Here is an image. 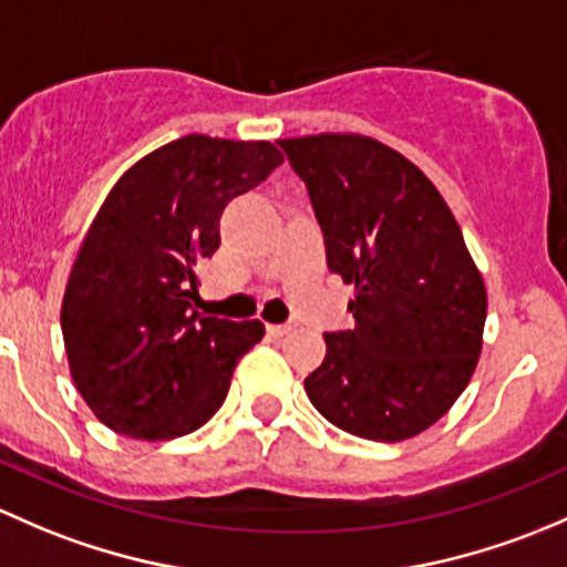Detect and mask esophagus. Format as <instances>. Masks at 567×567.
Listing matches in <instances>:
<instances>
[{
	"label": "esophagus",
	"instance_id": "1",
	"mask_svg": "<svg viewBox=\"0 0 567 567\" xmlns=\"http://www.w3.org/2000/svg\"><path fill=\"white\" fill-rule=\"evenodd\" d=\"M291 330H295V324H267V332H270L272 338H284V336H289Z\"/></svg>",
	"mask_w": 567,
	"mask_h": 567
}]
</instances>
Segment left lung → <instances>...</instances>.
<instances>
[{"label": "left lung", "mask_w": 567, "mask_h": 567, "mask_svg": "<svg viewBox=\"0 0 567 567\" xmlns=\"http://www.w3.org/2000/svg\"><path fill=\"white\" fill-rule=\"evenodd\" d=\"M278 144L311 196L327 267L354 284V327L324 336L308 399L349 434L410 440L470 384L486 324L483 276L445 198L401 153L358 133Z\"/></svg>", "instance_id": "obj_1"}]
</instances>
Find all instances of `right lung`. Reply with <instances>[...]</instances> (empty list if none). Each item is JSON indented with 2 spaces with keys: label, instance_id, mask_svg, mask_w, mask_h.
Masks as SVG:
<instances>
[{
  "label": "right lung",
  "instance_id": "1",
  "mask_svg": "<svg viewBox=\"0 0 567 567\" xmlns=\"http://www.w3.org/2000/svg\"><path fill=\"white\" fill-rule=\"evenodd\" d=\"M281 163L270 142L194 133L116 179L62 300L70 373L111 431L174 440L220 410L237 360L265 324L202 317L196 265L218 250L226 204Z\"/></svg>",
  "mask_w": 567,
  "mask_h": 567
}]
</instances>
